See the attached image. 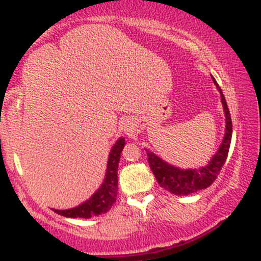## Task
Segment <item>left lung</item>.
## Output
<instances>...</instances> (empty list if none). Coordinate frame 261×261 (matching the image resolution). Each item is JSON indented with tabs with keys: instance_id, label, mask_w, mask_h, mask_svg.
Returning <instances> with one entry per match:
<instances>
[{
	"instance_id": "left-lung-1",
	"label": "left lung",
	"mask_w": 261,
	"mask_h": 261,
	"mask_svg": "<svg viewBox=\"0 0 261 261\" xmlns=\"http://www.w3.org/2000/svg\"><path fill=\"white\" fill-rule=\"evenodd\" d=\"M212 80L221 93V100H222L224 114H226V134H224L222 145L220 146L217 153L210 161L207 166L202 167L201 169L182 170L169 166L152 152L147 151L149 168L157 179L158 184L175 195H189L191 193H196V191L208 188L217 179L228 155L230 139H232V120H230V114L223 93L218 87L216 80L214 77Z\"/></svg>"
}]
</instances>
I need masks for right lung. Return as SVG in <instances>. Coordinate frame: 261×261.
Returning a JSON list of instances; mask_svg holds the SVG:
<instances>
[{
	"label": "right lung",
	"instance_id": "obj_1",
	"mask_svg": "<svg viewBox=\"0 0 261 261\" xmlns=\"http://www.w3.org/2000/svg\"><path fill=\"white\" fill-rule=\"evenodd\" d=\"M125 146V140L119 139L113 146L108 160L107 175L99 190L82 205L70 210H54L58 215L71 218H91L106 214L116 201L118 196V166L120 153Z\"/></svg>",
	"mask_w": 261,
	"mask_h": 261
}]
</instances>
